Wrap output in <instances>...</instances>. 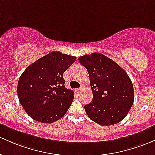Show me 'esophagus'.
<instances>
[{
    "instance_id": "34e87169",
    "label": "esophagus",
    "mask_w": 155,
    "mask_h": 155,
    "mask_svg": "<svg viewBox=\"0 0 155 155\" xmlns=\"http://www.w3.org/2000/svg\"><path fill=\"white\" fill-rule=\"evenodd\" d=\"M81 90H82V87H79V88H77V89H76V91L78 92V93H80V92L81 91Z\"/></svg>"
}]
</instances>
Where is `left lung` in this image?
Returning <instances> with one entry per match:
<instances>
[{"label":"left lung","instance_id":"obj_1","mask_svg":"<svg viewBox=\"0 0 155 155\" xmlns=\"http://www.w3.org/2000/svg\"><path fill=\"white\" fill-rule=\"evenodd\" d=\"M89 74L93 100L84 110L92 120L101 126L121 121L134 102L132 82L126 71L99 53L79 57Z\"/></svg>","mask_w":155,"mask_h":155}]
</instances>
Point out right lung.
Listing matches in <instances>:
<instances>
[{
  "label": "right lung",
  "mask_w": 155,
  "mask_h": 155,
  "mask_svg": "<svg viewBox=\"0 0 155 155\" xmlns=\"http://www.w3.org/2000/svg\"><path fill=\"white\" fill-rule=\"evenodd\" d=\"M76 59V57L53 51L30 64L21 74L18 96L31 118L50 124L65 115L74 93L64 87L62 76Z\"/></svg>",
  "instance_id": "obj_1"
}]
</instances>
